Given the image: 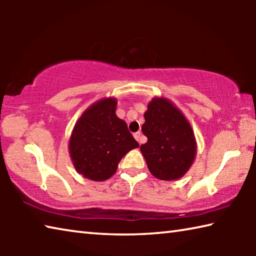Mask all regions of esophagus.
I'll return each mask as SVG.
<instances>
[{"label": "esophagus", "instance_id": "esophagus-1", "mask_svg": "<svg viewBox=\"0 0 256 256\" xmlns=\"http://www.w3.org/2000/svg\"><path fill=\"white\" fill-rule=\"evenodd\" d=\"M133 136H134V138H136V140L138 142V144H142V136H141V133H140V132L134 133Z\"/></svg>", "mask_w": 256, "mask_h": 256}]
</instances>
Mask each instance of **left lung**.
Instances as JSON below:
<instances>
[{
	"label": "left lung",
	"mask_w": 256,
	"mask_h": 256,
	"mask_svg": "<svg viewBox=\"0 0 256 256\" xmlns=\"http://www.w3.org/2000/svg\"><path fill=\"white\" fill-rule=\"evenodd\" d=\"M144 120L142 133L148 141L140 150L150 172L162 180L182 178L196 156V136L188 118L170 99L154 97Z\"/></svg>",
	"instance_id": "left-lung-1"
}]
</instances>
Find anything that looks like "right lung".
<instances>
[{
    "mask_svg": "<svg viewBox=\"0 0 256 256\" xmlns=\"http://www.w3.org/2000/svg\"><path fill=\"white\" fill-rule=\"evenodd\" d=\"M118 100L102 98L82 112L72 130L68 154L76 170L102 182L115 174L125 154L138 146L128 125L116 115Z\"/></svg>",
    "mask_w": 256,
    "mask_h": 256,
    "instance_id": "add662e5",
    "label": "right lung"
}]
</instances>
